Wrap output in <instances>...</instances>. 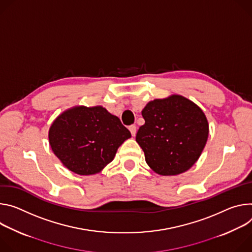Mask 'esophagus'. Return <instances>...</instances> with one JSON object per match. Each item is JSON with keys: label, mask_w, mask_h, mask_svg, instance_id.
Masks as SVG:
<instances>
[{"label": "esophagus", "mask_w": 252, "mask_h": 252, "mask_svg": "<svg viewBox=\"0 0 252 252\" xmlns=\"http://www.w3.org/2000/svg\"><path fill=\"white\" fill-rule=\"evenodd\" d=\"M129 130H130L132 136H135V135H136V130H137V129H136V126H135V125L129 126Z\"/></svg>", "instance_id": "1"}]
</instances>
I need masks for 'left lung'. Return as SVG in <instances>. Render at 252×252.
Segmentation results:
<instances>
[{
	"instance_id": "1",
	"label": "left lung",
	"mask_w": 252,
	"mask_h": 252,
	"mask_svg": "<svg viewBox=\"0 0 252 252\" xmlns=\"http://www.w3.org/2000/svg\"><path fill=\"white\" fill-rule=\"evenodd\" d=\"M145 124L136 141L157 174L178 175L194 165L207 142L209 126L203 111L180 95L150 101L142 110Z\"/></svg>"
}]
</instances>
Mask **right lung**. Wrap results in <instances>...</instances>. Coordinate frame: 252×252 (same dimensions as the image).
<instances>
[{
    "instance_id": "add662e5",
    "label": "right lung",
    "mask_w": 252,
    "mask_h": 252,
    "mask_svg": "<svg viewBox=\"0 0 252 252\" xmlns=\"http://www.w3.org/2000/svg\"><path fill=\"white\" fill-rule=\"evenodd\" d=\"M131 137L120 119L102 106H76L55 119L49 143L63 165L79 175L100 172Z\"/></svg>"
}]
</instances>
